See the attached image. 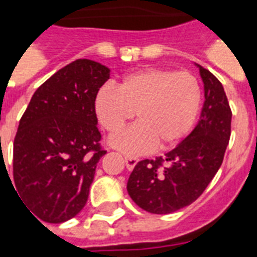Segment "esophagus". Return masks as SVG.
Listing matches in <instances>:
<instances>
[{
    "label": "esophagus",
    "instance_id": "1",
    "mask_svg": "<svg viewBox=\"0 0 257 257\" xmlns=\"http://www.w3.org/2000/svg\"><path fill=\"white\" fill-rule=\"evenodd\" d=\"M137 162H139V159H137L136 156H131V155L125 156V166H126L128 170H133L135 166L137 164Z\"/></svg>",
    "mask_w": 257,
    "mask_h": 257
}]
</instances>
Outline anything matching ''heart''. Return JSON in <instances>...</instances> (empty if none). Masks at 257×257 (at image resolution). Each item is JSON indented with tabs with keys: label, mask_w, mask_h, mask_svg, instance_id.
Returning a JSON list of instances; mask_svg holds the SVG:
<instances>
[{
	"label": "heart",
	"mask_w": 257,
	"mask_h": 257,
	"mask_svg": "<svg viewBox=\"0 0 257 257\" xmlns=\"http://www.w3.org/2000/svg\"><path fill=\"white\" fill-rule=\"evenodd\" d=\"M202 101L198 79L189 71L146 68L125 76L117 87L103 86L95 97L98 120L110 135L118 133L136 113L137 122L111 139L129 155L167 148L191 131Z\"/></svg>",
	"instance_id": "obj_1"
}]
</instances>
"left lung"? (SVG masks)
<instances>
[{"label": "left lung", "mask_w": 257, "mask_h": 257, "mask_svg": "<svg viewBox=\"0 0 257 257\" xmlns=\"http://www.w3.org/2000/svg\"><path fill=\"white\" fill-rule=\"evenodd\" d=\"M198 67L205 102L197 126L164 158L139 162L128 179L131 198L154 214H170L199 198L224 160L232 110L221 82Z\"/></svg>", "instance_id": "left-lung-1"}]
</instances>
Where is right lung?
Returning <instances> with one entry per match:
<instances>
[{"label": "right lung", "mask_w": 257, "mask_h": 257, "mask_svg": "<svg viewBox=\"0 0 257 257\" xmlns=\"http://www.w3.org/2000/svg\"><path fill=\"white\" fill-rule=\"evenodd\" d=\"M110 70L78 59L31 98L13 143L15 190L33 215L60 224L87 202L101 146L95 97ZM13 185V183H12Z\"/></svg>", "instance_id": "add662e5"}]
</instances>
